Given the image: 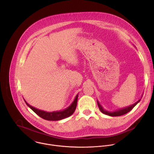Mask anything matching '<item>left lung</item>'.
<instances>
[{
    "label": "left lung",
    "instance_id": "8db88e82",
    "mask_svg": "<svg viewBox=\"0 0 154 154\" xmlns=\"http://www.w3.org/2000/svg\"><path fill=\"white\" fill-rule=\"evenodd\" d=\"M140 100L141 99H140L138 101H137L136 103H135L133 105H131L130 106H128L125 107V108H122V109H119V110H117V111H115V112H108V111L105 110V109L102 108V106L100 105V103H99L98 101H97V105H98L99 108V109L100 110V112L102 113H103V114L106 115H109V116H119L124 115L127 113L128 112H129L130 110H131V109H132L140 101Z\"/></svg>",
    "mask_w": 154,
    "mask_h": 154
}]
</instances>
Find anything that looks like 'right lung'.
I'll use <instances>...</instances> for the list:
<instances>
[{"label":"right lung","instance_id":"right-lung-1","mask_svg":"<svg viewBox=\"0 0 154 154\" xmlns=\"http://www.w3.org/2000/svg\"><path fill=\"white\" fill-rule=\"evenodd\" d=\"M77 99H78V94L76 96L74 102L68 108L64 109L63 111L54 112H46L45 111L40 110V109H38L30 105L26 101L25 102L27 106H29L36 115H38L39 117L42 118V119L48 120V121H59V120L64 119L66 118H68L74 113L77 106Z\"/></svg>","mask_w":154,"mask_h":154}]
</instances>
